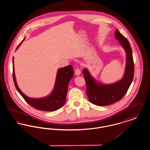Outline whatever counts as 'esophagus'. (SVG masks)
I'll return each instance as SVG.
<instances>
[{
  "instance_id": "obj_1",
  "label": "esophagus",
  "mask_w": 150,
  "mask_h": 150,
  "mask_svg": "<svg viewBox=\"0 0 150 150\" xmlns=\"http://www.w3.org/2000/svg\"><path fill=\"white\" fill-rule=\"evenodd\" d=\"M75 75H80V74H81V71H80V69H79V68H77L75 71Z\"/></svg>"
}]
</instances>
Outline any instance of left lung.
<instances>
[{
  "instance_id": "left-lung-1",
  "label": "left lung",
  "mask_w": 150,
  "mask_h": 150,
  "mask_svg": "<svg viewBox=\"0 0 150 150\" xmlns=\"http://www.w3.org/2000/svg\"><path fill=\"white\" fill-rule=\"evenodd\" d=\"M115 36L126 52L127 62L123 78L114 84L106 85L97 82L86 69L83 71L88 99L93 104L100 106H108L121 100L127 92L134 76V65L130 43L117 29Z\"/></svg>"
}]
</instances>
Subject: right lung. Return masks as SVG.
Masks as SVG:
<instances>
[{"label": "right lung", "mask_w": 150, "mask_h": 150, "mask_svg": "<svg viewBox=\"0 0 150 150\" xmlns=\"http://www.w3.org/2000/svg\"><path fill=\"white\" fill-rule=\"evenodd\" d=\"M23 40L18 45L16 50ZM13 59V78L14 85L17 91L28 104L36 110L44 111H56L64 106L66 98L68 85L74 74L71 65L58 69L54 89L49 96L42 98H31L22 93L17 86L14 75Z\"/></svg>", "instance_id": "add662e5"}]
</instances>
